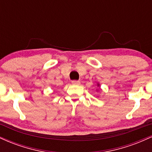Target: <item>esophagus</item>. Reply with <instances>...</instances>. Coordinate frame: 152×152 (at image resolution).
Instances as JSON below:
<instances>
[{
    "label": "esophagus",
    "instance_id": "esophagus-1",
    "mask_svg": "<svg viewBox=\"0 0 152 152\" xmlns=\"http://www.w3.org/2000/svg\"><path fill=\"white\" fill-rule=\"evenodd\" d=\"M71 83H72L73 85H79L80 84L79 81H72Z\"/></svg>",
    "mask_w": 152,
    "mask_h": 152
}]
</instances>
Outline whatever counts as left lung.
<instances>
[{"label":"left lung","mask_w":152,"mask_h":152,"mask_svg":"<svg viewBox=\"0 0 152 152\" xmlns=\"http://www.w3.org/2000/svg\"><path fill=\"white\" fill-rule=\"evenodd\" d=\"M98 86H99V83H98Z\"/></svg>","instance_id":"8db88e82"}]
</instances>
